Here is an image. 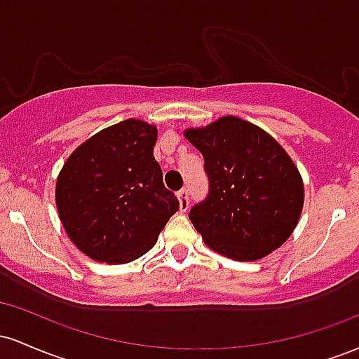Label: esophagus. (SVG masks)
I'll use <instances>...</instances> for the list:
<instances>
[{
    "label": "esophagus",
    "mask_w": 359,
    "mask_h": 359,
    "mask_svg": "<svg viewBox=\"0 0 359 359\" xmlns=\"http://www.w3.org/2000/svg\"><path fill=\"white\" fill-rule=\"evenodd\" d=\"M177 197H179V205H180V211L185 212L189 208V192L187 189H182V191L177 192Z\"/></svg>",
    "instance_id": "1"
}]
</instances>
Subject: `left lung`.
Returning <instances> with one entry per match:
<instances>
[{
  "instance_id": "1",
  "label": "left lung",
  "mask_w": 359,
  "mask_h": 359,
  "mask_svg": "<svg viewBox=\"0 0 359 359\" xmlns=\"http://www.w3.org/2000/svg\"><path fill=\"white\" fill-rule=\"evenodd\" d=\"M184 135L203 154L209 179L208 197L189 212L205 245L238 262L280 248L299 222L304 184L277 140L236 116Z\"/></svg>"
}]
</instances>
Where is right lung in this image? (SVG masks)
<instances>
[{
  "label": "right lung",
  "instance_id": "obj_1",
  "mask_svg": "<svg viewBox=\"0 0 359 359\" xmlns=\"http://www.w3.org/2000/svg\"><path fill=\"white\" fill-rule=\"evenodd\" d=\"M156 126L125 119L86 140L62 167L55 204L65 233L96 262H133L179 211L154 156Z\"/></svg>",
  "mask_w": 359,
  "mask_h": 359
}]
</instances>
